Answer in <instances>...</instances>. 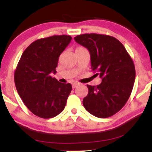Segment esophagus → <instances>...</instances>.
Here are the masks:
<instances>
[{
  "label": "esophagus",
  "mask_w": 152,
  "mask_h": 152,
  "mask_svg": "<svg viewBox=\"0 0 152 152\" xmlns=\"http://www.w3.org/2000/svg\"><path fill=\"white\" fill-rule=\"evenodd\" d=\"M78 85H79V83H77V82H74V83H72V86L73 88H76V86H78Z\"/></svg>",
  "instance_id": "obj_1"
}]
</instances>
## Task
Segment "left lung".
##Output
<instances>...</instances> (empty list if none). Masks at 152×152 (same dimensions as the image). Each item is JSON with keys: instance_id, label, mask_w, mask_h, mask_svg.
<instances>
[{"instance_id": "left-lung-1", "label": "left lung", "mask_w": 152, "mask_h": 152, "mask_svg": "<svg viewBox=\"0 0 152 152\" xmlns=\"http://www.w3.org/2000/svg\"><path fill=\"white\" fill-rule=\"evenodd\" d=\"M74 40L88 50L92 70L102 79L96 86L87 85L88 93L83 105L96 117H110L123 108L132 94L136 76L133 61L123 44L112 36L85 34Z\"/></svg>"}]
</instances>
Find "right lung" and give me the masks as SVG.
<instances>
[{"label":"right lung","instance_id":"1","mask_svg":"<svg viewBox=\"0 0 152 152\" xmlns=\"http://www.w3.org/2000/svg\"><path fill=\"white\" fill-rule=\"evenodd\" d=\"M71 36H53L31 43L15 69L14 81L23 102L33 114L50 118L62 112L72 86L50 76L56 74L58 58L71 42Z\"/></svg>","mask_w":152,"mask_h":152}]
</instances>
